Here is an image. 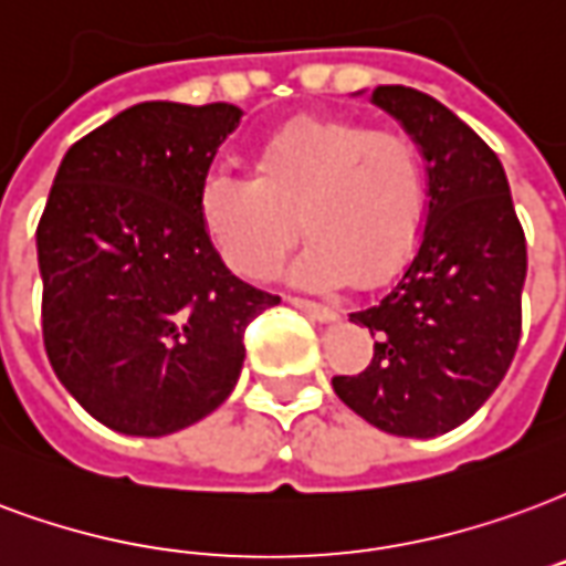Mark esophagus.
I'll return each mask as SVG.
<instances>
[{
	"instance_id": "esophagus-1",
	"label": "esophagus",
	"mask_w": 566,
	"mask_h": 566,
	"mask_svg": "<svg viewBox=\"0 0 566 566\" xmlns=\"http://www.w3.org/2000/svg\"><path fill=\"white\" fill-rule=\"evenodd\" d=\"M287 303L294 305V308H300V312H305L308 317L321 321V324H333V321L338 317L336 308H329V305H321V303H312V300H300V296H291Z\"/></svg>"
}]
</instances>
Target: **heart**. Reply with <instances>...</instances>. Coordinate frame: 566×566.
Here are the masks:
<instances>
[{
  "label": "heart",
  "mask_w": 566,
  "mask_h": 566,
  "mask_svg": "<svg viewBox=\"0 0 566 566\" xmlns=\"http://www.w3.org/2000/svg\"><path fill=\"white\" fill-rule=\"evenodd\" d=\"M200 221L230 270L270 279L296 240L291 282L329 291L357 279L380 284L411 261L429 188L411 137L338 116H300L251 153L249 177L200 186Z\"/></svg>",
  "instance_id": "1"
}]
</instances>
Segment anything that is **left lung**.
<instances>
[{
    "label": "left lung",
    "instance_id": "1",
    "mask_svg": "<svg viewBox=\"0 0 566 566\" xmlns=\"http://www.w3.org/2000/svg\"><path fill=\"white\" fill-rule=\"evenodd\" d=\"M371 104L420 149L429 207L396 284L350 312L375 336V357L333 389L380 432L434 438L474 417L513 363L525 233L497 155L453 111L411 86H378Z\"/></svg>",
    "mask_w": 566,
    "mask_h": 566
}]
</instances>
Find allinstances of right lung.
I'll use <instances>...</instances> for the list:
<instances>
[{
    "label": "right lung",
    "mask_w": 566,
    "mask_h": 566,
    "mask_svg": "<svg viewBox=\"0 0 566 566\" xmlns=\"http://www.w3.org/2000/svg\"><path fill=\"white\" fill-rule=\"evenodd\" d=\"M237 104L144 102L62 158L38 221L50 366L107 429L179 432L228 399L245 326L279 305L240 282L200 221V186Z\"/></svg>",
    "instance_id": "obj_1"
}]
</instances>
